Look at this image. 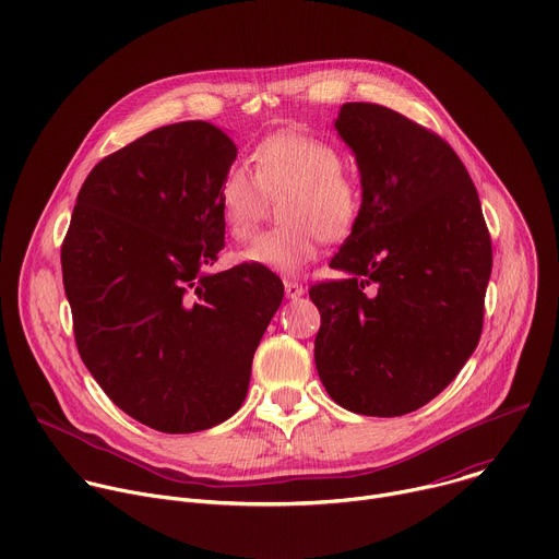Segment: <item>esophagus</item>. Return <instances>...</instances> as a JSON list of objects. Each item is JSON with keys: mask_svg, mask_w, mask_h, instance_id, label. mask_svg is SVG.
<instances>
[{"mask_svg": "<svg viewBox=\"0 0 559 559\" xmlns=\"http://www.w3.org/2000/svg\"><path fill=\"white\" fill-rule=\"evenodd\" d=\"M305 294V287L302 285H298L296 281H285V296L287 298H300Z\"/></svg>", "mask_w": 559, "mask_h": 559, "instance_id": "1", "label": "esophagus"}]
</instances>
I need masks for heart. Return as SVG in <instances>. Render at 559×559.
I'll return each mask as SVG.
<instances>
[{"label":"heart","mask_w":559,"mask_h":559,"mask_svg":"<svg viewBox=\"0 0 559 559\" xmlns=\"http://www.w3.org/2000/svg\"><path fill=\"white\" fill-rule=\"evenodd\" d=\"M254 173L231 164L218 183V212L234 238H246L261 221L270 197L281 201L285 225L261 231L238 259L276 274H298L318 257L321 236H347L362 212V190L343 173L341 152L316 136L278 132L252 152Z\"/></svg>","instance_id":"b5f03b06"}]
</instances>
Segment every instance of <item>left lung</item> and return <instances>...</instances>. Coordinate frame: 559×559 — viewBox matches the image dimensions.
<instances>
[{
  "label": "left lung",
  "instance_id": "8db88e82",
  "mask_svg": "<svg viewBox=\"0 0 559 559\" xmlns=\"http://www.w3.org/2000/svg\"><path fill=\"white\" fill-rule=\"evenodd\" d=\"M360 170L362 212L318 283L313 360L332 401L378 418L420 409L477 347L493 265L475 186L436 132L378 104L334 123Z\"/></svg>",
  "mask_w": 559,
  "mask_h": 559
}]
</instances>
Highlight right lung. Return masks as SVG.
I'll return each mask as SVG.
<instances>
[{
    "label": "right lung",
    "instance_id": "obj_1",
    "mask_svg": "<svg viewBox=\"0 0 559 559\" xmlns=\"http://www.w3.org/2000/svg\"><path fill=\"white\" fill-rule=\"evenodd\" d=\"M236 145L207 121L156 128L108 154L61 246L79 356L141 425L194 433L241 409L283 283L225 246L218 183Z\"/></svg>",
    "mask_w": 559,
    "mask_h": 559
}]
</instances>
